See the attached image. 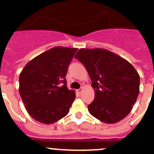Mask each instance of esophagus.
Listing matches in <instances>:
<instances>
[{
  "mask_svg": "<svg viewBox=\"0 0 154 154\" xmlns=\"http://www.w3.org/2000/svg\"><path fill=\"white\" fill-rule=\"evenodd\" d=\"M82 91V88H80L78 89V90H77V92L78 93V94H81V92Z\"/></svg>",
  "mask_w": 154,
  "mask_h": 154,
  "instance_id": "1",
  "label": "esophagus"
}]
</instances>
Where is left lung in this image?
I'll use <instances>...</instances> for the list:
<instances>
[{
	"mask_svg": "<svg viewBox=\"0 0 154 154\" xmlns=\"http://www.w3.org/2000/svg\"><path fill=\"white\" fill-rule=\"evenodd\" d=\"M89 74L95 99L88 106L94 117L116 124L129 115L140 92V76L132 65L105 49L82 48L76 53Z\"/></svg>",
	"mask_w": 154,
	"mask_h": 154,
	"instance_id": "left-lung-1",
	"label": "left lung"
}]
</instances>
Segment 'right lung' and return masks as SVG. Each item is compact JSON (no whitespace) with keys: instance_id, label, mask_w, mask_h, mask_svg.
Listing matches in <instances>:
<instances>
[{"instance_id":"add662e5","label":"right lung","mask_w":154,"mask_h":154,"mask_svg":"<svg viewBox=\"0 0 154 154\" xmlns=\"http://www.w3.org/2000/svg\"><path fill=\"white\" fill-rule=\"evenodd\" d=\"M77 50L55 47L32 59L22 70L20 95L36 121L51 124L69 113L76 95L67 88L65 77Z\"/></svg>"}]
</instances>
